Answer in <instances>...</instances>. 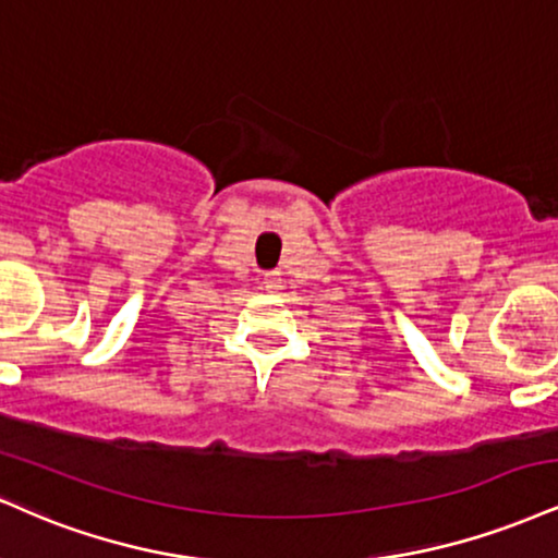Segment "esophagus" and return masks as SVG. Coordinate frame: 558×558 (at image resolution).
Returning <instances> with one entry per match:
<instances>
[{
	"label": "esophagus",
	"mask_w": 558,
	"mask_h": 558,
	"mask_svg": "<svg viewBox=\"0 0 558 558\" xmlns=\"http://www.w3.org/2000/svg\"><path fill=\"white\" fill-rule=\"evenodd\" d=\"M265 288L267 291H272V288H280V278H278V272H270L265 278Z\"/></svg>",
	"instance_id": "obj_1"
}]
</instances>
